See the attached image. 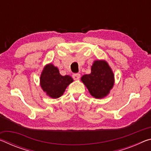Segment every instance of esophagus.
<instances>
[{"mask_svg":"<svg viewBox=\"0 0 151 151\" xmlns=\"http://www.w3.org/2000/svg\"><path fill=\"white\" fill-rule=\"evenodd\" d=\"M80 77H81V75L79 73L73 74V78H74V80H78V79L80 78Z\"/></svg>","mask_w":151,"mask_h":151,"instance_id":"obj_1","label":"esophagus"}]
</instances>
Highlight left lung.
<instances>
[{
  "label": "left lung",
  "instance_id": "left-lung-1",
  "mask_svg": "<svg viewBox=\"0 0 151 151\" xmlns=\"http://www.w3.org/2000/svg\"><path fill=\"white\" fill-rule=\"evenodd\" d=\"M81 81L89 93L96 99H102L108 95L113 87L114 76L112 69L105 60H94L91 66V73L85 75Z\"/></svg>",
  "mask_w": 151,
  "mask_h": 151
}]
</instances>
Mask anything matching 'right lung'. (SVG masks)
Returning <instances> with one entry per match:
<instances>
[{"label":"right lung","mask_w":151,"mask_h":151,"mask_svg":"<svg viewBox=\"0 0 151 151\" xmlns=\"http://www.w3.org/2000/svg\"><path fill=\"white\" fill-rule=\"evenodd\" d=\"M73 82L70 76L61 75L58 68L52 64H48L45 66L40 78L43 91L52 99L62 96L66 87Z\"/></svg>","instance_id":"obj_1"}]
</instances>
